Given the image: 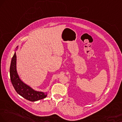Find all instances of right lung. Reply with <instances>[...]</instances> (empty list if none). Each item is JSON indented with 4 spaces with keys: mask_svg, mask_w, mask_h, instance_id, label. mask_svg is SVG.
<instances>
[{
    "mask_svg": "<svg viewBox=\"0 0 122 122\" xmlns=\"http://www.w3.org/2000/svg\"><path fill=\"white\" fill-rule=\"evenodd\" d=\"M10 78L13 86L18 94L30 101H36L45 98L47 93L34 91L26 84L24 83L19 78L16 70V54L15 52L10 63Z\"/></svg>",
    "mask_w": 122,
    "mask_h": 122,
    "instance_id": "obj_1",
    "label": "right lung"
}]
</instances>
